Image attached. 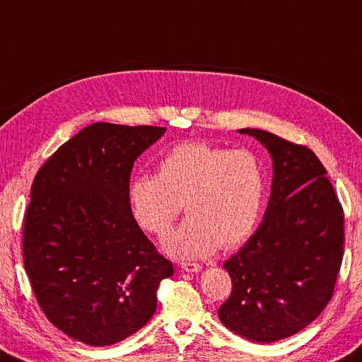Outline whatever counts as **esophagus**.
<instances>
[{"label": "esophagus", "mask_w": 362, "mask_h": 362, "mask_svg": "<svg viewBox=\"0 0 362 362\" xmlns=\"http://www.w3.org/2000/svg\"><path fill=\"white\" fill-rule=\"evenodd\" d=\"M182 271L185 272H199L201 271V266L196 264V262H182Z\"/></svg>", "instance_id": "esophagus-1"}]
</instances>
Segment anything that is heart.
<instances>
[{"mask_svg":"<svg viewBox=\"0 0 362 362\" xmlns=\"http://www.w3.org/2000/svg\"><path fill=\"white\" fill-rule=\"evenodd\" d=\"M264 192L261 163L252 152L192 141L163 156L156 177H134L128 202L137 225L160 238L183 204L189 216L164 240V250L177 258H204L242 244L255 231Z\"/></svg>","mask_w":362,"mask_h":362,"instance_id":"obj_1","label":"heart"}]
</instances>
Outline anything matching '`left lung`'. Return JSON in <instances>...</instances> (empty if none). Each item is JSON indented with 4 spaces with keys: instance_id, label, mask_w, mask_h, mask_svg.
I'll list each match as a JSON object with an SVG mask.
<instances>
[{
    "instance_id": "left-lung-1",
    "label": "left lung",
    "mask_w": 362,
    "mask_h": 362,
    "mask_svg": "<svg viewBox=\"0 0 362 362\" xmlns=\"http://www.w3.org/2000/svg\"><path fill=\"white\" fill-rule=\"evenodd\" d=\"M239 133L271 155L272 187L258 229L223 264L233 291L218 318L240 337L271 344L304 329L331 300L344 256V212L310 148L256 128Z\"/></svg>"
}]
</instances>
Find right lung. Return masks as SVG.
Instances as JSON below:
<instances>
[{
  "instance_id": "add662e5",
  "label": "right lung",
  "mask_w": 362,
  "mask_h": 362,
  "mask_svg": "<svg viewBox=\"0 0 362 362\" xmlns=\"http://www.w3.org/2000/svg\"><path fill=\"white\" fill-rule=\"evenodd\" d=\"M166 133L93 123L39 169L23 226V262L45 317L71 339L107 346L133 336L156 310L174 274L128 202L134 161Z\"/></svg>"
}]
</instances>
